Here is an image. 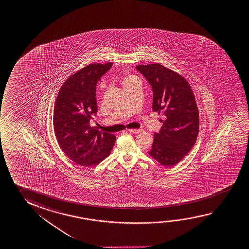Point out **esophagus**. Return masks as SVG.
<instances>
[{
  "label": "esophagus",
  "instance_id": "34e87169",
  "mask_svg": "<svg viewBox=\"0 0 249 249\" xmlns=\"http://www.w3.org/2000/svg\"><path fill=\"white\" fill-rule=\"evenodd\" d=\"M129 133H133V134H139V133H142V129H129L127 130Z\"/></svg>",
  "mask_w": 249,
  "mask_h": 249
}]
</instances>
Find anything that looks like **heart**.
Listing matches in <instances>:
<instances>
[{
    "label": "heart",
    "mask_w": 249,
    "mask_h": 249,
    "mask_svg": "<svg viewBox=\"0 0 249 249\" xmlns=\"http://www.w3.org/2000/svg\"><path fill=\"white\" fill-rule=\"evenodd\" d=\"M135 79H136V78H135V76H133V75L126 76V77L124 78V80H123V85H125L127 82H130L131 81H133V80H135Z\"/></svg>",
    "instance_id": "b5f03b06"
}]
</instances>
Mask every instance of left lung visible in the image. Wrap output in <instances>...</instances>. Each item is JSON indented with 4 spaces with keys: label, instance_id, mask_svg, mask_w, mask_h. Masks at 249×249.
<instances>
[{
    "label": "left lung",
    "instance_id": "left-lung-1",
    "mask_svg": "<svg viewBox=\"0 0 249 249\" xmlns=\"http://www.w3.org/2000/svg\"><path fill=\"white\" fill-rule=\"evenodd\" d=\"M136 70L152 87L153 111L166 117L148 154L171 167L188 155L198 136L200 118L195 95L184 77L160 64L139 65Z\"/></svg>",
    "mask_w": 249,
    "mask_h": 249
}]
</instances>
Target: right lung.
Listing matches in <instances>:
<instances>
[{"label":"right lung","mask_w":249,"mask_h":249,"mask_svg":"<svg viewBox=\"0 0 249 249\" xmlns=\"http://www.w3.org/2000/svg\"><path fill=\"white\" fill-rule=\"evenodd\" d=\"M112 62L90 64L70 76L59 91L53 110V129L59 146L73 162L89 167L110 154L116 137L91 127L97 114L96 85Z\"/></svg>","instance_id":"right-lung-1"}]
</instances>
